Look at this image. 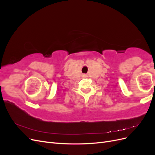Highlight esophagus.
<instances>
[{
    "mask_svg": "<svg viewBox=\"0 0 155 155\" xmlns=\"http://www.w3.org/2000/svg\"><path fill=\"white\" fill-rule=\"evenodd\" d=\"M83 77H87V75L86 74H83Z\"/></svg>",
    "mask_w": 155,
    "mask_h": 155,
    "instance_id": "obj_1",
    "label": "esophagus"
}]
</instances>
